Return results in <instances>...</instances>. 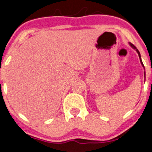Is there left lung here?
<instances>
[{
    "mask_svg": "<svg viewBox=\"0 0 152 152\" xmlns=\"http://www.w3.org/2000/svg\"><path fill=\"white\" fill-rule=\"evenodd\" d=\"M129 43V45H130L131 46H132V48H133L134 49V50H136V52H137V54H138V56H139V58H140V64H141V65H142V66L143 67V69H144V70H145V67H144V66H143V64H142V60H141V56H140V52L139 51H138V49H137L136 47H135L134 46L133 44H132V43ZM144 77H145V72L144 71Z\"/></svg>",
    "mask_w": 152,
    "mask_h": 152,
    "instance_id": "8db88e82",
    "label": "left lung"
}]
</instances>
